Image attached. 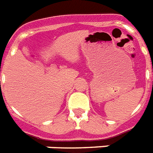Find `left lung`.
Masks as SVG:
<instances>
[{"label": "left lung", "instance_id": "left-lung-1", "mask_svg": "<svg viewBox=\"0 0 153 153\" xmlns=\"http://www.w3.org/2000/svg\"><path fill=\"white\" fill-rule=\"evenodd\" d=\"M152 83H153V82H152Z\"/></svg>", "mask_w": 153, "mask_h": 153}]
</instances>
